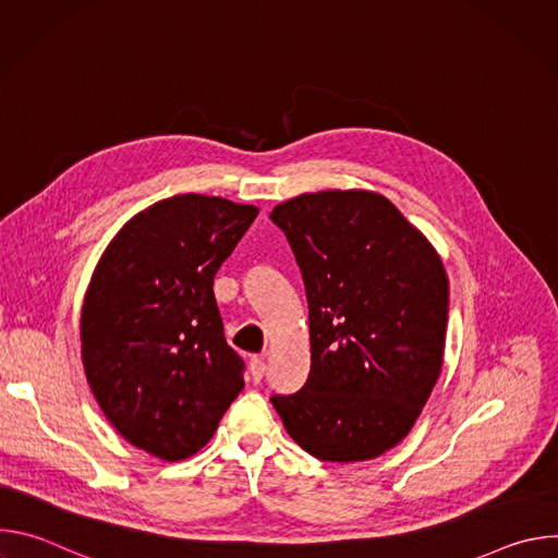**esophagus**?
<instances>
[{"label": "esophagus", "instance_id": "1", "mask_svg": "<svg viewBox=\"0 0 558 558\" xmlns=\"http://www.w3.org/2000/svg\"><path fill=\"white\" fill-rule=\"evenodd\" d=\"M250 375H252L254 381H260V379H263V375H265V360H263V357L254 355V357L250 360Z\"/></svg>", "mask_w": 558, "mask_h": 558}]
</instances>
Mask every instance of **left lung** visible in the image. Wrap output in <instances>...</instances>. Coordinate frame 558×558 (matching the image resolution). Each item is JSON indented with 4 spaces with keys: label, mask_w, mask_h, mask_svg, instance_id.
Here are the masks:
<instances>
[{
    "label": "left lung",
    "mask_w": 558,
    "mask_h": 558,
    "mask_svg": "<svg viewBox=\"0 0 558 558\" xmlns=\"http://www.w3.org/2000/svg\"><path fill=\"white\" fill-rule=\"evenodd\" d=\"M269 218L302 271L311 336L306 384L271 404L291 439L317 459L379 457L411 433L441 373V258L375 192L300 194Z\"/></svg>",
    "instance_id": "8db88e82"
}]
</instances>
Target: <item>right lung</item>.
I'll list each match as a JSON object with an SVG mask.
<instances>
[{"label":"right lung","instance_id":"right-lung-1","mask_svg":"<svg viewBox=\"0 0 558 558\" xmlns=\"http://www.w3.org/2000/svg\"><path fill=\"white\" fill-rule=\"evenodd\" d=\"M258 207L181 194L130 218L104 252L82 308L95 400L136 448L166 461L198 452L243 390L214 276Z\"/></svg>","mask_w":558,"mask_h":558}]
</instances>
